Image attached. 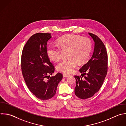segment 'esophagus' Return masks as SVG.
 Masks as SVG:
<instances>
[{
	"label": "esophagus",
	"instance_id": "obj_1",
	"mask_svg": "<svg viewBox=\"0 0 126 126\" xmlns=\"http://www.w3.org/2000/svg\"><path fill=\"white\" fill-rule=\"evenodd\" d=\"M69 76V75L68 74H66V73H63V76L64 77H68V76Z\"/></svg>",
	"mask_w": 126,
	"mask_h": 126
}]
</instances>
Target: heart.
Instances as JSON below:
<instances>
[{"label":"heart","mask_w":126,"mask_h":126,"mask_svg":"<svg viewBox=\"0 0 126 126\" xmlns=\"http://www.w3.org/2000/svg\"><path fill=\"white\" fill-rule=\"evenodd\" d=\"M56 45H50L47 49L49 59L54 62L59 61L62 51H68V60L60 62L56 65L57 69L63 73H70L80 64L86 63L89 59L92 49V43L88 38L74 34L62 36L57 40Z\"/></svg>","instance_id":"1"}]
</instances>
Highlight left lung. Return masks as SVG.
<instances>
[{
	"mask_svg": "<svg viewBox=\"0 0 126 126\" xmlns=\"http://www.w3.org/2000/svg\"><path fill=\"white\" fill-rule=\"evenodd\" d=\"M89 34L94 42L93 56L79 69L81 76H74L76 81L75 94L83 99L91 97L99 91L106 76L108 68L107 53L104 44L97 35ZM83 77L84 79L82 78Z\"/></svg>",
	"mask_w": 126,
	"mask_h": 126,
	"instance_id": "1",
	"label": "left lung"
}]
</instances>
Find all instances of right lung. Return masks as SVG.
<instances>
[{"mask_svg":"<svg viewBox=\"0 0 126 126\" xmlns=\"http://www.w3.org/2000/svg\"><path fill=\"white\" fill-rule=\"evenodd\" d=\"M51 33H37L32 35L24 46L21 57V69L30 91L38 98L47 100L56 94L58 85L63 78L55 71L53 64L47 55V41Z\"/></svg>","mask_w":126,"mask_h":126,"instance_id":"1","label":"right lung"}]
</instances>
